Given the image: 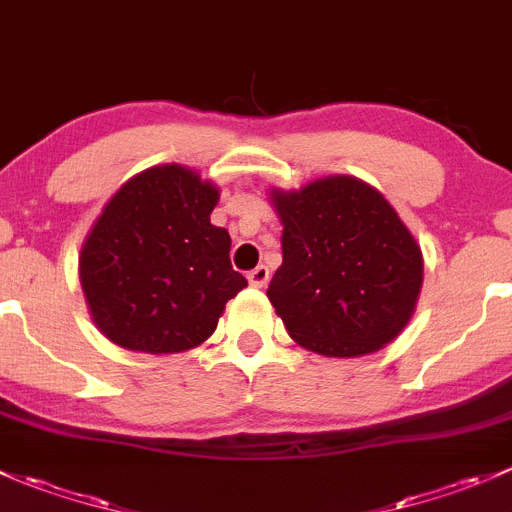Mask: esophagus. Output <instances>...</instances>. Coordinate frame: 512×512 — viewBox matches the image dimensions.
<instances>
[{"label":"esophagus","mask_w":512,"mask_h":512,"mask_svg":"<svg viewBox=\"0 0 512 512\" xmlns=\"http://www.w3.org/2000/svg\"><path fill=\"white\" fill-rule=\"evenodd\" d=\"M247 282H250L252 287H265L267 282H270V270H267L265 265H257L255 270L247 272Z\"/></svg>","instance_id":"1"}]
</instances>
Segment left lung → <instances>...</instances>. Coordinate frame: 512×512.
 <instances>
[{
    "label": "left lung",
    "mask_w": 512,
    "mask_h": 512,
    "mask_svg": "<svg viewBox=\"0 0 512 512\" xmlns=\"http://www.w3.org/2000/svg\"><path fill=\"white\" fill-rule=\"evenodd\" d=\"M282 223V265L267 297L299 347L332 359L394 342L423 285L416 237L389 200L354 175L299 190L270 188Z\"/></svg>",
    "instance_id": "8db88e82"
}]
</instances>
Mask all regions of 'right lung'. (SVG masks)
<instances>
[{"label":"right lung","instance_id":"obj_1","mask_svg":"<svg viewBox=\"0 0 512 512\" xmlns=\"http://www.w3.org/2000/svg\"><path fill=\"white\" fill-rule=\"evenodd\" d=\"M218 185L163 163L128 178L103 205L79 255L98 332L128 352L178 354L218 327L247 287L230 265V235L210 223Z\"/></svg>","mask_w":512,"mask_h":512}]
</instances>
